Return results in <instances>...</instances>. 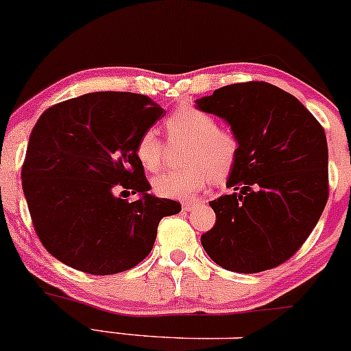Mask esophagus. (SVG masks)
Masks as SVG:
<instances>
[{
  "mask_svg": "<svg viewBox=\"0 0 351 351\" xmlns=\"http://www.w3.org/2000/svg\"><path fill=\"white\" fill-rule=\"evenodd\" d=\"M199 204V202L197 201H186V202H183V210H186V213H191V210L196 208V206Z\"/></svg>",
  "mask_w": 351,
  "mask_h": 351,
  "instance_id": "1",
  "label": "esophagus"
}]
</instances>
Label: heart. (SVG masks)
Wrapping results in <instances>:
<instances>
[{
  "label": "heart",
  "mask_w": 351,
  "mask_h": 351,
  "mask_svg": "<svg viewBox=\"0 0 351 351\" xmlns=\"http://www.w3.org/2000/svg\"><path fill=\"white\" fill-rule=\"evenodd\" d=\"M170 145L180 150V170L158 175L154 191L168 199H193L210 181L222 183L234 171L240 155V138L234 130L217 125L216 117L202 109L186 104L175 109L163 121ZM168 145L154 130L141 135L135 155L142 167L158 171L167 160Z\"/></svg>",
  "instance_id": "b5f03b06"
}]
</instances>
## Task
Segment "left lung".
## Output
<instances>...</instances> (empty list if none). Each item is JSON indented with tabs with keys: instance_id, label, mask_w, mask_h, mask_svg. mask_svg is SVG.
<instances>
[{
	"instance_id": "obj_1",
	"label": "left lung",
	"mask_w": 351,
	"mask_h": 351,
	"mask_svg": "<svg viewBox=\"0 0 351 351\" xmlns=\"http://www.w3.org/2000/svg\"><path fill=\"white\" fill-rule=\"evenodd\" d=\"M196 106L230 124L240 155L229 194L210 201L216 223L202 234L219 267L260 273L306 242L328 199L325 130L299 101L265 82L227 84Z\"/></svg>"
}]
</instances>
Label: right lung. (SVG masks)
Wrapping results in <instances>:
<instances>
[{
  "mask_svg": "<svg viewBox=\"0 0 351 351\" xmlns=\"http://www.w3.org/2000/svg\"><path fill=\"white\" fill-rule=\"evenodd\" d=\"M165 109L149 96L99 91L53 104L34 125L23 163L32 226L50 255L90 274L137 267L178 201L147 191L135 145ZM138 192L137 202L117 193Z\"/></svg>",
  "mask_w": 351,
  "mask_h": 351,
  "instance_id": "obj_1",
  "label": "right lung"
}]
</instances>
